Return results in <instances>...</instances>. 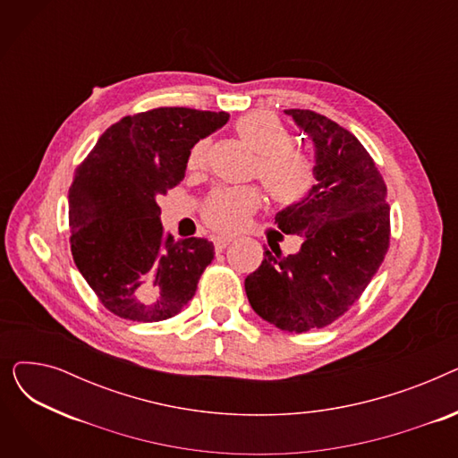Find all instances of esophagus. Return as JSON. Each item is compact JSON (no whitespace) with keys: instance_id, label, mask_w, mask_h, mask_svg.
Returning <instances> with one entry per match:
<instances>
[{"instance_id":"esophagus-1","label":"esophagus","mask_w":458,"mask_h":458,"mask_svg":"<svg viewBox=\"0 0 458 458\" xmlns=\"http://www.w3.org/2000/svg\"><path fill=\"white\" fill-rule=\"evenodd\" d=\"M230 242H232V237H228V235H215V237H213L215 250L219 252V250L226 249V245H230Z\"/></svg>"}]
</instances>
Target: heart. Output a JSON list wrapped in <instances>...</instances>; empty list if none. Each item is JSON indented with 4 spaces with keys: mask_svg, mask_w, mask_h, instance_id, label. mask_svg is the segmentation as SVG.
Listing matches in <instances>:
<instances>
[{
    "mask_svg": "<svg viewBox=\"0 0 458 458\" xmlns=\"http://www.w3.org/2000/svg\"><path fill=\"white\" fill-rule=\"evenodd\" d=\"M237 137L258 154L256 174L271 199L282 206L297 204L316 185V165L311 157L292 147V135L278 118L267 113H249L233 126ZM208 156V140H200L189 154V168L199 171ZM261 192L256 187L219 189L204 206L206 223L221 232H235L259 208Z\"/></svg>",
    "mask_w": 458,
    "mask_h": 458,
    "instance_id": "obj_1",
    "label": "heart"
}]
</instances>
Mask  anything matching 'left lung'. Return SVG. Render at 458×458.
I'll list each match as a JSON object with an SVG mask.
<instances>
[{
    "label": "left lung",
    "mask_w": 458,
    "mask_h": 458,
    "mask_svg": "<svg viewBox=\"0 0 458 458\" xmlns=\"http://www.w3.org/2000/svg\"><path fill=\"white\" fill-rule=\"evenodd\" d=\"M284 113L314 142L316 185L275 216L284 233L301 235V250L266 249L245 292L261 319L308 332L342 318L371 282L390 245V206L375 161L351 131L308 109Z\"/></svg>",
    "instance_id": "8db88e82"
}]
</instances>
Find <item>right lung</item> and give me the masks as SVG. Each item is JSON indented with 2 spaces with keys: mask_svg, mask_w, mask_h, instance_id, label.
Masks as SVG:
<instances>
[{
  "mask_svg": "<svg viewBox=\"0 0 458 458\" xmlns=\"http://www.w3.org/2000/svg\"><path fill=\"white\" fill-rule=\"evenodd\" d=\"M228 118L187 107L124 116L78 166L68 191L72 256L114 316L163 321L195 295L213 243L165 239L157 199L183 180L191 148Z\"/></svg>",
  "mask_w": 458,
  "mask_h": 458,
  "instance_id": "1",
  "label": "right lung"
}]
</instances>
